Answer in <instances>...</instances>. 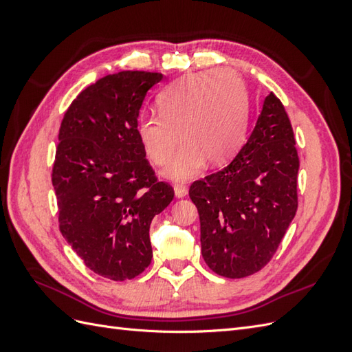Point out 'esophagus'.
Segmentation results:
<instances>
[{
    "label": "esophagus",
    "mask_w": 352,
    "mask_h": 352,
    "mask_svg": "<svg viewBox=\"0 0 352 352\" xmlns=\"http://www.w3.org/2000/svg\"><path fill=\"white\" fill-rule=\"evenodd\" d=\"M173 190H175V197L176 198H184V197L188 195V188L184 186V185H175Z\"/></svg>",
    "instance_id": "esophagus-1"
}]
</instances>
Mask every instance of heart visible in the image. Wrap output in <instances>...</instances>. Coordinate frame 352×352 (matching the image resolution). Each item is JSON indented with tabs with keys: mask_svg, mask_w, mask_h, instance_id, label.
Segmentation results:
<instances>
[{
	"mask_svg": "<svg viewBox=\"0 0 352 352\" xmlns=\"http://www.w3.org/2000/svg\"><path fill=\"white\" fill-rule=\"evenodd\" d=\"M160 114L140 117L136 124L146 157L164 164L177 145L184 146L162 170L173 182L197 177L210 162L221 166L235 157L248 129V102L239 79L228 72L190 74L158 100Z\"/></svg>",
	"mask_w": 352,
	"mask_h": 352,
	"instance_id": "b5f03b06",
	"label": "heart"
}]
</instances>
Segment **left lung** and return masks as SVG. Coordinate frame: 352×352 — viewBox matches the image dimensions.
Segmentation results:
<instances>
[{"mask_svg": "<svg viewBox=\"0 0 352 352\" xmlns=\"http://www.w3.org/2000/svg\"><path fill=\"white\" fill-rule=\"evenodd\" d=\"M298 168L289 117L270 92L238 155L189 189L199 214L201 252L212 272L241 279L272 260L295 217Z\"/></svg>", "mask_w": 352, "mask_h": 352, "instance_id": "1", "label": "left lung"}]
</instances>
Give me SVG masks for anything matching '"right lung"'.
<instances>
[{"instance_id":"add662e5","label":"right lung","mask_w":352,"mask_h":352,"mask_svg":"<svg viewBox=\"0 0 352 352\" xmlns=\"http://www.w3.org/2000/svg\"><path fill=\"white\" fill-rule=\"evenodd\" d=\"M162 79L138 70L101 78L73 100L60 127L52 168L60 230L88 269L116 282L150 265L151 221L173 199L136 133L145 95Z\"/></svg>"}]
</instances>
